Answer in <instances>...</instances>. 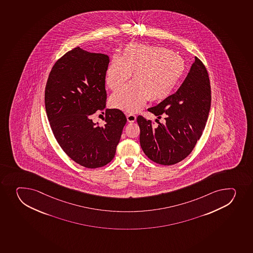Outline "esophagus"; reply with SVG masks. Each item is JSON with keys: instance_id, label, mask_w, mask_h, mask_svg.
<instances>
[{"instance_id": "obj_1", "label": "esophagus", "mask_w": 253, "mask_h": 253, "mask_svg": "<svg viewBox=\"0 0 253 253\" xmlns=\"http://www.w3.org/2000/svg\"><path fill=\"white\" fill-rule=\"evenodd\" d=\"M127 120L129 123L135 122L136 115H133V114H128V115H127Z\"/></svg>"}]
</instances>
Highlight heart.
<instances>
[{
	"label": "heart",
	"instance_id": "obj_1",
	"mask_svg": "<svg viewBox=\"0 0 253 253\" xmlns=\"http://www.w3.org/2000/svg\"><path fill=\"white\" fill-rule=\"evenodd\" d=\"M185 60L168 48L130 43L114 56L105 70V83L115 90L121 87L131 73L133 82L113 94L110 104L125 112H136L148 99L153 101L168 97L185 72Z\"/></svg>",
	"mask_w": 253,
	"mask_h": 253
}]
</instances>
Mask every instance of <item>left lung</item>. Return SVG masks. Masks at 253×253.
Here are the masks:
<instances>
[{"label": "left lung", "mask_w": 253, "mask_h": 253, "mask_svg": "<svg viewBox=\"0 0 253 253\" xmlns=\"http://www.w3.org/2000/svg\"><path fill=\"white\" fill-rule=\"evenodd\" d=\"M187 77L176 92L148 109L158 125L138 115L140 145L150 160L174 165L190 155L202 135L211 105V87L207 69L195 57Z\"/></svg>", "instance_id": "obj_1"}]
</instances>
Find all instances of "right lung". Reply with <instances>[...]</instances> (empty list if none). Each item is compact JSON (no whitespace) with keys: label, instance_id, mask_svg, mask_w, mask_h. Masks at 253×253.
<instances>
[{"label":"right lung","instance_id":"1","mask_svg":"<svg viewBox=\"0 0 253 253\" xmlns=\"http://www.w3.org/2000/svg\"><path fill=\"white\" fill-rule=\"evenodd\" d=\"M109 63L105 54L77 47L56 62L46 83V113L56 140L72 160L91 169L111 162L127 122L117 109L105 110L102 126L91 120L106 105Z\"/></svg>","mask_w":253,"mask_h":253}]
</instances>
